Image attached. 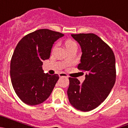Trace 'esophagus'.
<instances>
[{"label": "esophagus", "instance_id": "esophagus-1", "mask_svg": "<svg viewBox=\"0 0 128 128\" xmlns=\"http://www.w3.org/2000/svg\"><path fill=\"white\" fill-rule=\"evenodd\" d=\"M59 76H60V78H62V77L68 78V76L66 75V74H65V73H63V72H62V73H60V74H59Z\"/></svg>", "mask_w": 128, "mask_h": 128}]
</instances>
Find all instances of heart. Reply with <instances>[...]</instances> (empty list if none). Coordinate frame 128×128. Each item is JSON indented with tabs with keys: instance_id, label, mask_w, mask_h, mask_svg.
<instances>
[{
	"instance_id": "heart-1",
	"label": "heart",
	"mask_w": 128,
	"mask_h": 128,
	"mask_svg": "<svg viewBox=\"0 0 128 128\" xmlns=\"http://www.w3.org/2000/svg\"><path fill=\"white\" fill-rule=\"evenodd\" d=\"M65 46H66L67 50H69L70 48H71L72 47H77V44L75 42L72 40H68L65 42Z\"/></svg>"
}]
</instances>
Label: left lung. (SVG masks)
Listing matches in <instances>:
<instances>
[{
  "mask_svg": "<svg viewBox=\"0 0 128 128\" xmlns=\"http://www.w3.org/2000/svg\"><path fill=\"white\" fill-rule=\"evenodd\" d=\"M82 50L79 70L86 71L82 83L69 78L67 95L74 108L88 112L97 108L108 97L116 81L115 58L108 44L94 33L71 34Z\"/></svg>",
  "mask_w": 128,
  "mask_h": 128,
  "instance_id": "1",
  "label": "left lung"
}]
</instances>
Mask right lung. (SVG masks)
<instances>
[{
  "instance_id": "1",
  "label": "right lung",
  "mask_w": 128,
  "mask_h": 128,
  "mask_svg": "<svg viewBox=\"0 0 128 128\" xmlns=\"http://www.w3.org/2000/svg\"><path fill=\"white\" fill-rule=\"evenodd\" d=\"M63 36L50 29H38L18 43L11 58L10 76L15 93L24 103L39 104L52 93L59 76L45 74L42 62L49 58L54 43Z\"/></svg>"
}]
</instances>
